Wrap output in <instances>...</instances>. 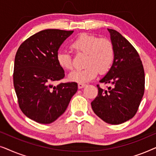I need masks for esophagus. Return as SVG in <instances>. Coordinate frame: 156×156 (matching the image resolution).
Returning <instances> with one entry per match:
<instances>
[{"label": "esophagus", "instance_id": "1", "mask_svg": "<svg viewBox=\"0 0 156 156\" xmlns=\"http://www.w3.org/2000/svg\"><path fill=\"white\" fill-rule=\"evenodd\" d=\"M86 86V84H84V83H79L78 84V88L79 89H82Z\"/></svg>", "mask_w": 156, "mask_h": 156}]
</instances>
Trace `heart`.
Instances as JSON below:
<instances>
[{"mask_svg":"<svg viewBox=\"0 0 156 156\" xmlns=\"http://www.w3.org/2000/svg\"><path fill=\"white\" fill-rule=\"evenodd\" d=\"M70 47L76 52L86 54L84 62L85 67L74 70L68 76L72 82H89L97 76L98 71L101 74L106 73L112 67L115 50L114 44L108 39L82 33L72 41ZM56 59L63 69L71 70L73 68L72 57L67 51L59 50L56 55Z\"/></svg>","mask_w":156,"mask_h":156,"instance_id":"1","label":"heart"}]
</instances>
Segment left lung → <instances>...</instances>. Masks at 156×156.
Segmentation results:
<instances>
[{
  "label": "left lung",
  "instance_id": "1",
  "mask_svg": "<svg viewBox=\"0 0 156 156\" xmlns=\"http://www.w3.org/2000/svg\"><path fill=\"white\" fill-rule=\"evenodd\" d=\"M115 56L110 69L99 82L110 84L107 89L98 87L91 102L95 114L106 123L121 124L133 118L144 94L145 74L140 56L133 45L115 30L108 29Z\"/></svg>",
  "mask_w": 156,
  "mask_h": 156
}]
</instances>
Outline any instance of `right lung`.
Instances as JSON below:
<instances>
[{"label": "right lung", "instance_id": "add662e5", "mask_svg": "<svg viewBox=\"0 0 156 156\" xmlns=\"http://www.w3.org/2000/svg\"><path fill=\"white\" fill-rule=\"evenodd\" d=\"M48 29L32 35L19 47L15 57L13 84L20 108L40 123H51L64 114L77 91V83L52 84L65 76L56 55L73 33Z\"/></svg>", "mask_w": 156, "mask_h": 156}]
</instances>
